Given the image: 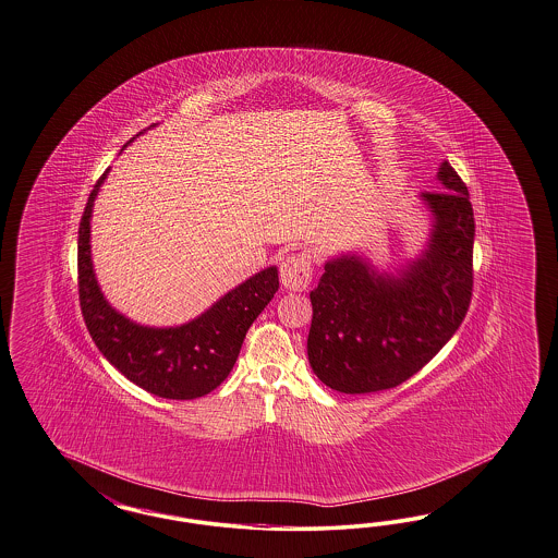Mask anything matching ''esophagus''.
Wrapping results in <instances>:
<instances>
[{"label": "esophagus", "instance_id": "34e87169", "mask_svg": "<svg viewBox=\"0 0 558 558\" xmlns=\"http://www.w3.org/2000/svg\"><path fill=\"white\" fill-rule=\"evenodd\" d=\"M313 278V266L307 253H292L280 264L282 287L289 290H305Z\"/></svg>", "mask_w": 558, "mask_h": 558}]
</instances>
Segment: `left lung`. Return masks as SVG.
<instances>
[{
  "label": "left lung",
  "instance_id": "obj_1",
  "mask_svg": "<svg viewBox=\"0 0 558 558\" xmlns=\"http://www.w3.org/2000/svg\"><path fill=\"white\" fill-rule=\"evenodd\" d=\"M437 181L442 192L418 193L430 227L416 257L384 269L342 251L324 264L308 294L307 354L327 387L371 393L404 384L461 326L472 299L474 211L447 160Z\"/></svg>",
  "mask_w": 558,
  "mask_h": 558
}]
</instances>
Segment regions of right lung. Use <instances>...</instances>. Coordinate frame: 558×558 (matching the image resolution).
I'll list each match as a JSON object with an SVG mask.
<instances>
[{
	"label": "right lung",
	"instance_id": "1",
	"mask_svg": "<svg viewBox=\"0 0 558 558\" xmlns=\"http://www.w3.org/2000/svg\"><path fill=\"white\" fill-rule=\"evenodd\" d=\"M109 171L90 193L77 231V287L86 327L102 356L132 384L167 400L202 398L229 377L247 329L278 290V268L253 274L181 326H144L125 317L100 290L90 251L93 208Z\"/></svg>",
	"mask_w": 558,
	"mask_h": 558
}]
</instances>
